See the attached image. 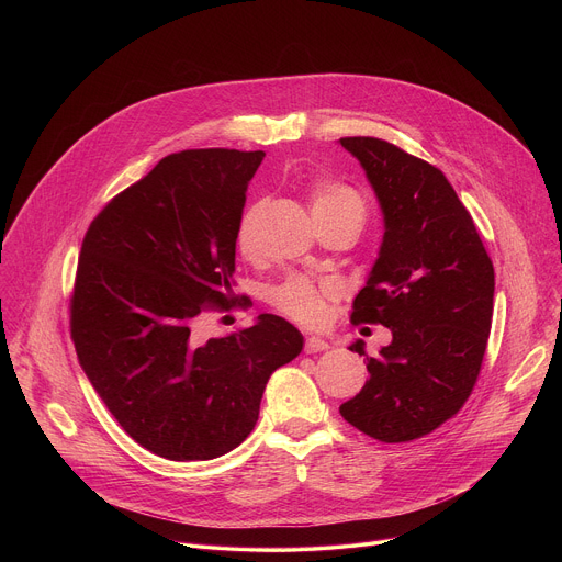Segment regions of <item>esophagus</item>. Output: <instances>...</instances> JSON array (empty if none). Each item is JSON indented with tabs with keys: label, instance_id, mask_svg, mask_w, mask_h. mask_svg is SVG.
Returning <instances> with one entry per match:
<instances>
[{
	"label": "esophagus",
	"instance_id": "1",
	"mask_svg": "<svg viewBox=\"0 0 562 562\" xmlns=\"http://www.w3.org/2000/svg\"><path fill=\"white\" fill-rule=\"evenodd\" d=\"M327 349H329V342L319 340L315 336L306 338V342H304V353H317V351H327Z\"/></svg>",
	"mask_w": 562,
	"mask_h": 562
}]
</instances>
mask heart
Returning <instances> with one entry per match:
<instances>
[{"label": "heart", "mask_w": 562, "mask_h": 562, "mask_svg": "<svg viewBox=\"0 0 562 562\" xmlns=\"http://www.w3.org/2000/svg\"><path fill=\"white\" fill-rule=\"evenodd\" d=\"M308 204H311L313 217L338 213V215H349L358 224H362L367 215L364 198L353 187H347L340 182L315 180L308 189ZM260 209H262L260 202L249 204L243 211V215H239L235 226V243H237V249L245 256H249L256 245L254 228H256V217ZM336 297H338V286L331 280L311 278L306 273H291L280 284L269 289V302L280 313H284L286 317L302 325L325 323L329 302Z\"/></svg>", "instance_id": "heart-1"}]
</instances>
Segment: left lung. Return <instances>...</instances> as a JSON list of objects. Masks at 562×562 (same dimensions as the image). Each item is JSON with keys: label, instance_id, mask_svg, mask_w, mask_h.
I'll use <instances>...</instances> for the list:
<instances>
[{"label": "left lung", "instance_id": "obj_1", "mask_svg": "<svg viewBox=\"0 0 562 562\" xmlns=\"http://www.w3.org/2000/svg\"><path fill=\"white\" fill-rule=\"evenodd\" d=\"M380 200L384 237L353 325H382L393 340L369 358V382L340 407L380 442L418 440L453 418L483 367L494 313V265L440 169L378 137H340Z\"/></svg>", "mask_w": 562, "mask_h": 562}]
</instances>
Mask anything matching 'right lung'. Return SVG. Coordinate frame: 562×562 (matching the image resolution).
Here are the masks:
<instances>
[{"instance_id":"obj_1","label":"right lung","mask_w":562,"mask_h":562,"mask_svg":"<svg viewBox=\"0 0 562 562\" xmlns=\"http://www.w3.org/2000/svg\"><path fill=\"white\" fill-rule=\"evenodd\" d=\"M265 153L193 148L159 159L91 222L70 293V338L120 427L167 460H211L256 427L269 375L302 334L262 313L254 327L198 338L231 311L235 226Z\"/></svg>"}]
</instances>
